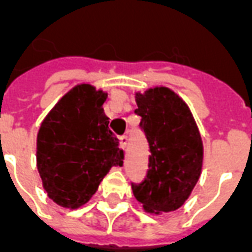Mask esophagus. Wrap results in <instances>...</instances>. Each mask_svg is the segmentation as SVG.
<instances>
[{
    "instance_id": "1",
    "label": "esophagus",
    "mask_w": 252,
    "mask_h": 252,
    "mask_svg": "<svg viewBox=\"0 0 252 252\" xmlns=\"http://www.w3.org/2000/svg\"><path fill=\"white\" fill-rule=\"evenodd\" d=\"M126 144H128V136L124 135V136L120 137V148L121 150H126Z\"/></svg>"
}]
</instances>
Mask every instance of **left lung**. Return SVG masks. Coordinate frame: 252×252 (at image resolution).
Segmentation results:
<instances>
[{
  "label": "left lung",
  "instance_id": "obj_1",
  "mask_svg": "<svg viewBox=\"0 0 252 252\" xmlns=\"http://www.w3.org/2000/svg\"><path fill=\"white\" fill-rule=\"evenodd\" d=\"M135 99L151 155L147 177L132 185L133 194L147 213L173 212L185 204L200 178L201 133L188 104L171 89L148 88L136 92Z\"/></svg>",
  "mask_w": 252,
  "mask_h": 252
}]
</instances>
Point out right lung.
Segmentation results:
<instances>
[{
    "instance_id": "1",
    "label": "right lung",
    "mask_w": 252,
    "mask_h": 252,
    "mask_svg": "<svg viewBox=\"0 0 252 252\" xmlns=\"http://www.w3.org/2000/svg\"><path fill=\"white\" fill-rule=\"evenodd\" d=\"M106 98L104 90L78 83L41 121L36 166L47 195L62 208L85 205L110 167L123 164L124 154L102 108Z\"/></svg>"
}]
</instances>
